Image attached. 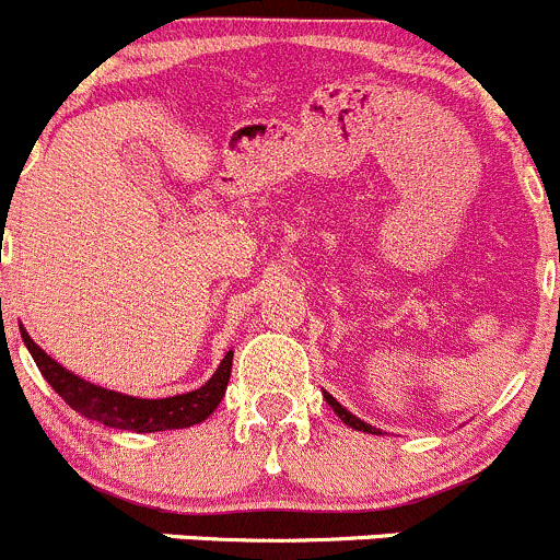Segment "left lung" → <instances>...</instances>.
<instances>
[{
    "instance_id": "8db88e82",
    "label": "left lung",
    "mask_w": 560,
    "mask_h": 560,
    "mask_svg": "<svg viewBox=\"0 0 560 560\" xmlns=\"http://www.w3.org/2000/svg\"><path fill=\"white\" fill-rule=\"evenodd\" d=\"M324 397H326V402H329V408H331V411H335V413H337V417H340V419H342V422H346V424H348V428H353V430H362V433H370V435H378V433H381V430H378V428H373V424H368V422H364V419L353 417V413H351V411H348V408H342V406H340V402H337V400H335V397H331V395H329V392H324Z\"/></svg>"
}]
</instances>
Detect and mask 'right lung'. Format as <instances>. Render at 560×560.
<instances>
[{"mask_svg": "<svg viewBox=\"0 0 560 560\" xmlns=\"http://www.w3.org/2000/svg\"><path fill=\"white\" fill-rule=\"evenodd\" d=\"M21 337H24V346L30 348L43 378L54 386V392L73 411L105 424V428L130 430V433H160V430H182L203 422L220 406V400H223L225 386H229L231 378V362H234V351L225 353V359L214 370L212 378L203 386H198L196 392L163 397V400H143V397H130L114 389H103V386L70 373L68 368H62L57 359L48 357L32 340L24 326H21Z\"/></svg>", "mask_w": 560, "mask_h": 560, "instance_id": "1", "label": "right lung"}]
</instances>
